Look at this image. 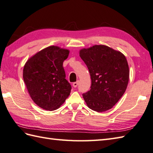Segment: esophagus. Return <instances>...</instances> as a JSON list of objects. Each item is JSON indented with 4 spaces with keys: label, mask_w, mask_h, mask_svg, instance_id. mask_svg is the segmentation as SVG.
<instances>
[{
    "label": "esophagus",
    "mask_w": 153,
    "mask_h": 153,
    "mask_svg": "<svg viewBox=\"0 0 153 153\" xmlns=\"http://www.w3.org/2000/svg\"><path fill=\"white\" fill-rule=\"evenodd\" d=\"M78 84H79V81H76V82H74V83H73L72 85H73V87H75V88H76V87H77Z\"/></svg>",
    "instance_id": "obj_1"
}]
</instances>
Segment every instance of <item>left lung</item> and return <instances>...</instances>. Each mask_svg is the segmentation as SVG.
<instances>
[{"label":"left lung","mask_w":153,"mask_h":153,"mask_svg":"<svg viewBox=\"0 0 153 153\" xmlns=\"http://www.w3.org/2000/svg\"><path fill=\"white\" fill-rule=\"evenodd\" d=\"M79 56L91 75V89L83 94L87 106L97 112L111 109L128 83L130 71L125 56L104 45L81 49Z\"/></svg>","instance_id":"1"}]
</instances>
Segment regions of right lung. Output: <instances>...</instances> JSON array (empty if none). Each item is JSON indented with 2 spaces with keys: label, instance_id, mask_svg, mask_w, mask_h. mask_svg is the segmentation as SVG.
Instances as JSON below:
<instances>
[{
  "label": "right lung",
  "instance_id": "1",
  "mask_svg": "<svg viewBox=\"0 0 153 153\" xmlns=\"http://www.w3.org/2000/svg\"><path fill=\"white\" fill-rule=\"evenodd\" d=\"M70 51L58 46L44 48L26 62L24 82L32 100L41 108L53 111L60 107L71 92L62 66Z\"/></svg>",
  "mask_w": 153,
  "mask_h": 153
}]
</instances>
